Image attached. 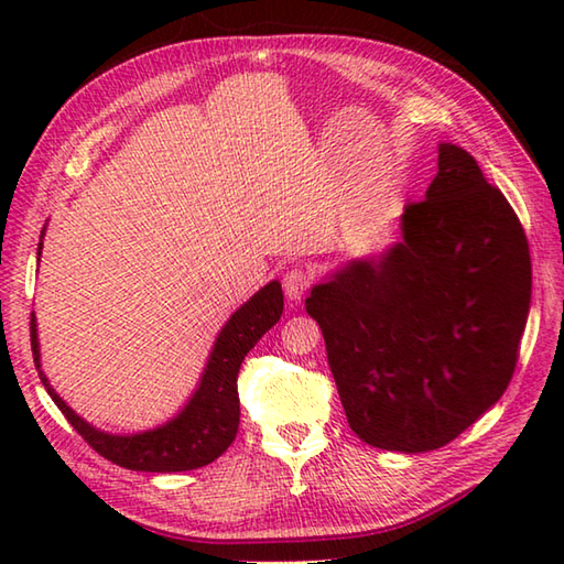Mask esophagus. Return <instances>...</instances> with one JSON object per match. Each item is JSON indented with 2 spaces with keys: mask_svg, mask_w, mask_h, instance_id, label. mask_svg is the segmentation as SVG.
<instances>
[{
  "mask_svg": "<svg viewBox=\"0 0 564 564\" xmlns=\"http://www.w3.org/2000/svg\"><path fill=\"white\" fill-rule=\"evenodd\" d=\"M310 283H313V273L305 269H291L283 275V291L289 295V301H301L307 293Z\"/></svg>",
  "mask_w": 564,
  "mask_h": 564,
  "instance_id": "esophagus-1",
  "label": "esophagus"
}]
</instances>
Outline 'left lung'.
<instances>
[{
    "instance_id": "1",
    "label": "left lung",
    "mask_w": 564,
    "mask_h": 564,
    "mask_svg": "<svg viewBox=\"0 0 564 564\" xmlns=\"http://www.w3.org/2000/svg\"><path fill=\"white\" fill-rule=\"evenodd\" d=\"M529 307L519 215L451 142L426 198L404 206L402 242L351 261L305 301L349 426L400 453L446 446L505 394Z\"/></svg>"
}]
</instances>
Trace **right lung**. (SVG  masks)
Listing matches in <instances>:
<instances>
[{
	"label": "right lung",
	"mask_w": 564,
	"mask_h": 564,
	"mask_svg": "<svg viewBox=\"0 0 564 564\" xmlns=\"http://www.w3.org/2000/svg\"><path fill=\"white\" fill-rule=\"evenodd\" d=\"M43 237V235H41ZM43 242H39L41 259ZM283 313V291L279 281L263 285L249 301L227 319L220 329L218 339L203 370L198 390L188 404L178 412L172 422H166L152 431H142L133 436L104 434L84 422L63 398L51 388L45 373L41 370L39 351V332H35V317L31 315V351L35 368H39L41 382L51 394L57 410L65 414L67 422L75 426L77 434L89 446L128 470L142 473H184L196 470L213 463L215 458L230 448L239 426V394H237V373L245 356L254 349V344L267 334Z\"/></svg>",
	"instance_id": "obj_1"
}]
</instances>
